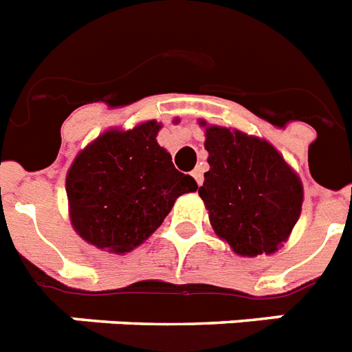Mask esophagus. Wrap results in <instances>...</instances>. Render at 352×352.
I'll return each instance as SVG.
<instances>
[{
	"label": "esophagus",
	"instance_id": "esophagus-1",
	"mask_svg": "<svg viewBox=\"0 0 352 352\" xmlns=\"http://www.w3.org/2000/svg\"><path fill=\"white\" fill-rule=\"evenodd\" d=\"M191 175H193V179H195V181H197V184H199V186L202 184V181H204V177H202V170H201V168H197V170L191 171Z\"/></svg>",
	"mask_w": 352,
	"mask_h": 352
}]
</instances>
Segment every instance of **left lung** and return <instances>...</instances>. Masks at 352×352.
I'll use <instances>...</instances> for the list:
<instances>
[{
	"mask_svg": "<svg viewBox=\"0 0 352 352\" xmlns=\"http://www.w3.org/2000/svg\"><path fill=\"white\" fill-rule=\"evenodd\" d=\"M204 148L210 171L199 195L217 235L236 255L275 253L302 211L300 177L275 146L239 130L206 126Z\"/></svg>",
	"mask_w": 352,
	"mask_h": 352,
	"instance_id": "8db88e82",
	"label": "left lung"
}]
</instances>
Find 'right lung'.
Wrapping results in <instances>:
<instances>
[{
    "mask_svg": "<svg viewBox=\"0 0 352 352\" xmlns=\"http://www.w3.org/2000/svg\"><path fill=\"white\" fill-rule=\"evenodd\" d=\"M161 122L108 130L77 153L68 170L70 221L88 244L128 253L162 224L177 197L197 190L157 142Z\"/></svg>",
    "mask_w": 352,
    "mask_h": 352,
    "instance_id": "add662e5",
    "label": "right lung"
}]
</instances>
